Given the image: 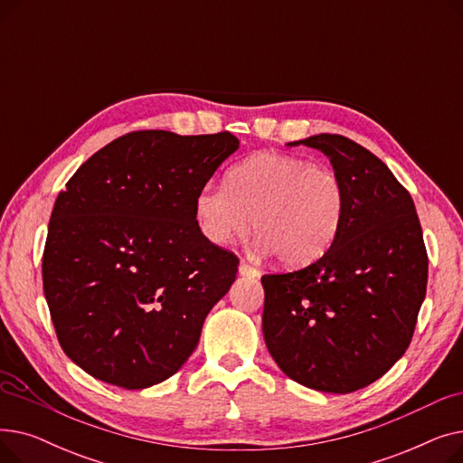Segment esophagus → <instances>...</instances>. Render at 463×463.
Instances as JSON below:
<instances>
[{
    "instance_id": "34e87169",
    "label": "esophagus",
    "mask_w": 463,
    "mask_h": 463,
    "mask_svg": "<svg viewBox=\"0 0 463 463\" xmlns=\"http://www.w3.org/2000/svg\"><path fill=\"white\" fill-rule=\"evenodd\" d=\"M238 272H240V276H248V278H257V276H259V270L255 269V266L248 264L246 260H241V262H240V266H238Z\"/></svg>"
}]
</instances>
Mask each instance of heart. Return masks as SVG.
Instances as JSON below:
<instances>
[{"label": "heart", "instance_id": "heart-1", "mask_svg": "<svg viewBox=\"0 0 463 463\" xmlns=\"http://www.w3.org/2000/svg\"><path fill=\"white\" fill-rule=\"evenodd\" d=\"M347 189L334 168L304 157L259 152L229 168L223 184H204L194 197V222L215 246L244 238L285 266L319 259L344 222Z\"/></svg>", "mask_w": 463, "mask_h": 463}]
</instances>
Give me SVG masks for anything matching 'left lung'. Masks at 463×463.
Here are the masks:
<instances>
[{"mask_svg": "<svg viewBox=\"0 0 463 463\" xmlns=\"http://www.w3.org/2000/svg\"><path fill=\"white\" fill-rule=\"evenodd\" d=\"M323 152L347 189L328 251L297 272L266 274L262 334L281 372L349 394L403 356L426 297L428 255L409 191L377 156L342 135L288 146Z\"/></svg>", "mask_w": 463, "mask_h": 463, "instance_id": "1", "label": "left lung"}]
</instances>
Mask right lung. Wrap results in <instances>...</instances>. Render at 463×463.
Instances as JSON below:
<instances>
[{
  "instance_id": "right-lung-1",
  "label": "right lung",
  "mask_w": 463,
  "mask_h": 463,
  "mask_svg": "<svg viewBox=\"0 0 463 463\" xmlns=\"http://www.w3.org/2000/svg\"><path fill=\"white\" fill-rule=\"evenodd\" d=\"M229 131H135L93 154L56 199L43 287L63 353L91 377L140 391L199 344L238 259L194 222V197L238 150Z\"/></svg>"
}]
</instances>
